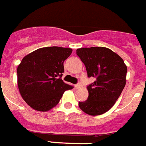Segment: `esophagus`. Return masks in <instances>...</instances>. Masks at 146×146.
<instances>
[{
	"instance_id": "esophagus-1",
	"label": "esophagus",
	"mask_w": 146,
	"mask_h": 146,
	"mask_svg": "<svg viewBox=\"0 0 146 146\" xmlns=\"http://www.w3.org/2000/svg\"><path fill=\"white\" fill-rule=\"evenodd\" d=\"M81 86H82V85H81V83H80V82H79V83H77V84L75 85L76 89H79V88H80Z\"/></svg>"
}]
</instances>
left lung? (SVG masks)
Returning <instances> with one entry per match:
<instances>
[{"instance_id":"obj_1","label":"left lung","mask_w":146,"mask_h":146,"mask_svg":"<svg viewBox=\"0 0 146 146\" xmlns=\"http://www.w3.org/2000/svg\"><path fill=\"white\" fill-rule=\"evenodd\" d=\"M76 54L95 82L87 86L89 98L79 102L82 111L92 116L105 113L113 106L126 85L127 67L123 60L104 47L82 48Z\"/></svg>"}]
</instances>
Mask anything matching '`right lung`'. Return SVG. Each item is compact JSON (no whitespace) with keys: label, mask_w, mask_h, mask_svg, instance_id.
I'll return each mask as SVG.
<instances>
[{"label":"right lung","mask_w":146,"mask_h":146,"mask_svg":"<svg viewBox=\"0 0 146 146\" xmlns=\"http://www.w3.org/2000/svg\"><path fill=\"white\" fill-rule=\"evenodd\" d=\"M73 50L61 47L38 48L23 58L17 67L19 93L35 111H48L55 107L66 90L73 86L61 80L64 62Z\"/></svg>","instance_id":"obj_1"}]
</instances>
